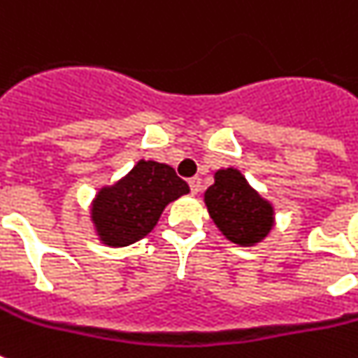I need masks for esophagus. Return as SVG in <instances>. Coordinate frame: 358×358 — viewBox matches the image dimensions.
<instances>
[{"label":"esophagus","instance_id":"34e87169","mask_svg":"<svg viewBox=\"0 0 358 358\" xmlns=\"http://www.w3.org/2000/svg\"><path fill=\"white\" fill-rule=\"evenodd\" d=\"M187 184H189V189L191 193H199L202 187V180L199 178V176H193V178L187 180Z\"/></svg>","mask_w":358,"mask_h":358}]
</instances>
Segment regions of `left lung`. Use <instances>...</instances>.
<instances>
[{
  "mask_svg": "<svg viewBox=\"0 0 358 358\" xmlns=\"http://www.w3.org/2000/svg\"><path fill=\"white\" fill-rule=\"evenodd\" d=\"M208 212L230 241L252 245L273 227V210L236 169L215 173V184L204 195Z\"/></svg>",
  "mask_w": 358,
  "mask_h": 358,
  "instance_id": "left-lung-1",
  "label": "left lung"
}]
</instances>
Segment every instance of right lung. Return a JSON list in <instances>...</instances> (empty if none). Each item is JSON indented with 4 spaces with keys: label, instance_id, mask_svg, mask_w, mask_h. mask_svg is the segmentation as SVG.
Segmentation results:
<instances>
[{
    "label": "right lung",
    "instance_id": "add662e5",
    "mask_svg": "<svg viewBox=\"0 0 358 358\" xmlns=\"http://www.w3.org/2000/svg\"><path fill=\"white\" fill-rule=\"evenodd\" d=\"M189 193V185L173 167L157 162H139L113 187L98 193L92 204V221L103 243L113 247L145 238L169 202Z\"/></svg>",
    "mask_w": 358,
    "mask_h": 358
}]
</instances>
